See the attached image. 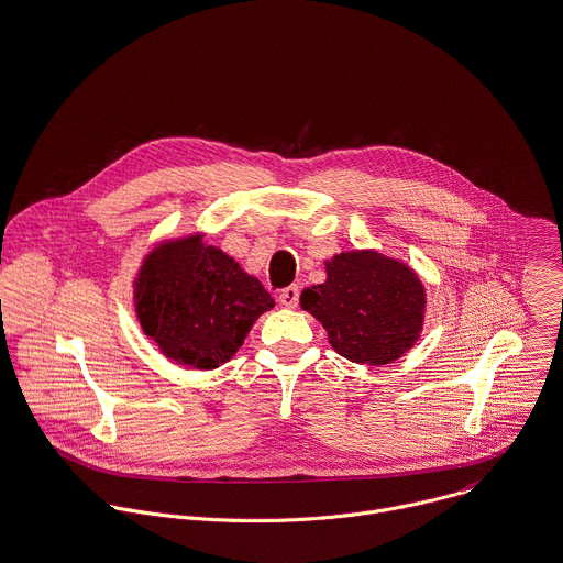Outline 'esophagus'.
Masks as SVG:
<instances>
[{
  "label": "esophagus",
  "instance_id": "1",
  "mask_svg": "<svg viewBox=\"0 0 563 563\" xmlns=\"http://www.w3.org/2000/svg\"><path fill=\"white\" fill-rule=\"evenodd\" d=\"M278 300H280V305H283V307H287V309H296V307H298V300H300V289H298L296 285L285 287V289L280 291Z\"/></svg>",
  "mask_w": 563,
  "mask_h": 563
}]
</instances>
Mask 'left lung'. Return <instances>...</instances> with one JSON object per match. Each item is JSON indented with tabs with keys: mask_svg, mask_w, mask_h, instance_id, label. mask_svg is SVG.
Returning <instances> with one entry per match:
<instances>
[{
	"mask_svg": "<svg viewBox=\"0 0 563 563\" xmlns=\"http://www.w3.org/2000/svg\"><path fill=\"white\" fill-rule=\"evenodd\" d=\"M300 305L322 322L335 353L384 366L417 344L426 289L408 265L355 250L327 261V280L305 289Z\"/></svg>",
	"mask_w": 563,
	"mask_h": 563,
	"instance_id": "1",
	"label": "left lung"
}]
</instances>
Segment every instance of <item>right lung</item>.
Masks as SVG:
<instances>
[{
	"label": "right lung",
	"instance_id": "right-lung-1",
	"mask_svg": "<svg viewBox=\"0 0 563 563\" xmlns=\"http://www.w3.org/2000/svg\"><path fill=\"white\" fill-rule=\"evenodd\" d=\"M201 239L166 241L146 254L135 278V311L142 331L168 360L210 371L239 351L274 298Z\"/></svg>",
	"mask_w": 563,
	"mask_h": 563
}]
</instances>
